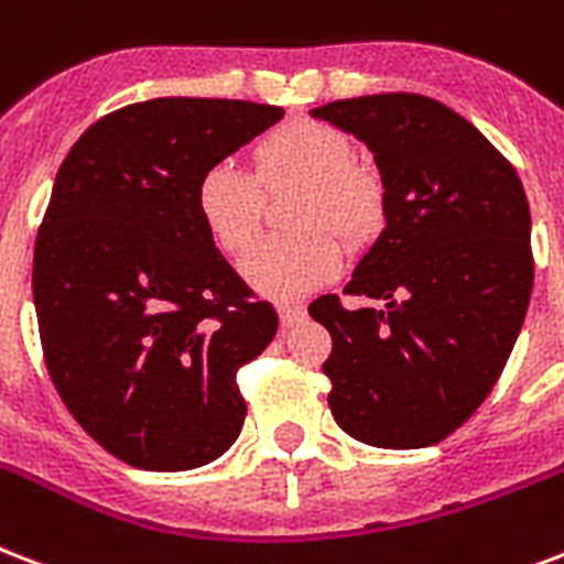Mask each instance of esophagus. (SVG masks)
Segmentation results:
<instances>
[{
    "label": "esophagus",
    "mask_w": 564,
    "mask_h": 564,
    "mask_svg": "<svg viewBox=\"0 0 564 564\" xmlns=\"http://www.w3.org/2000/svg\"><path fill=\"white\" fill-rule=\"evenodd\" d=\"M278 316H281V328H292V325L304 322L307 311H304L301 304H281V307H278Z\"/></svg>",
    "instance_id": "1"
}]
</instances>
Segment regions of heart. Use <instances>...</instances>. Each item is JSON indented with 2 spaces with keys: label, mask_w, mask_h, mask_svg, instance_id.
<instances>
[{
  "label": "heart",
  "mask_w": 564,
  "mask_h": 564,
  "mask_svg": "<svg viewBox=\"0 0 564 564\" xmlns=\"http://www.w3.org/2000/svg\"><path fill=\"white\" fill-rule=\"evenodd\" d=\"M257 177L265 186L301 183L292 225L301 234L265 236L245 253L239 272L257 295L295 299L334 281L343 248L328 230L364 242L381 221V183L355 165V144L343 129L299 118L274 127L257 150ZM195 213L218 248L236 253L260 221V186L234 162H215L197 177Z\"/></svg>",
  "instance_id": "heart-1"
}]
</instances>
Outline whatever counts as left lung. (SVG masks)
I'll list each match as a JSON object with an SVG mask.
<instances>
[{
  "label": "left lung",
  "instance_id": "8db88e82",
  "mask_svg": "<svg viewBox=\"0 0 564 564\" xmlns=\"http://www.w3.org/2000/svg\"><path fill=\"white\" fill-rule=\"evenodd\" d=\"M311 118L367 144L378 234L346 283L384 311L322 295L334 349L322 372L343 432L381 449L453 435L497 384L532 295V218L518 171L470 120L420 94L337 100Z\"/></svg>",
  "mask_w": 564,
  "mask_h": 564
}]
</instances>
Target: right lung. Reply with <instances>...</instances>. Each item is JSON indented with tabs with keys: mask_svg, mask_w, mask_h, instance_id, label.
I'll list each match as a JSON object with an SVG mask.
<instances>
[{
	"mask_svg": "<svg viewBox=\"0 0 564 564\" xmlns=\"http://www.w3.org/2000/svg\"><path fill=\"white\" fill-rule=\"evenodd\" d=\"M281 118L248 100L132 102L55 174L32 269L43 358L76 423L132 467H204L242 432L236 369L278 313L215 251L195 186Z\"/></svg>",
	"mask_w": 564,
	"mask_h": 564,
	"instance_id": "1",
	"label": "right lung"
}]
</instances>
